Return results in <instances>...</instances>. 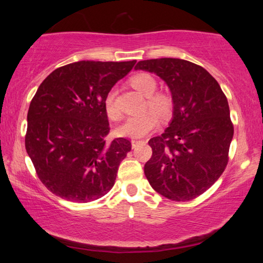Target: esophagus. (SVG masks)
I'll return each mask as SVG.
<instances>
[{
    "label": "esophagus",
    "mask_w": 263,
    "mask_h": 263,
    "mask_svg": "<svg viewBox=\"0 0 263 263\" xmlns=\"http://www.w3.org/2000/svg\"><path fill=\"white\" fill-rule=\"evenodd\" d=\"M132 148H137L139 144L140 143H142V141H140V140H132Z\"/></svg>",
    "instance_id": "1"
}]
</instances>
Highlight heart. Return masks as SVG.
<instances>
[{
    "mask_svg": "<svg viewBox=\"0 0 263 263\" xmlns=\"http://www.w3.org/2000/svg\"><path fill=\"white\" fill-rule=\"evenodd\" d=\"M131 85L138 91L147 96V106L154 110L161 119L170 117L173 111V99L167 92L156 91L157 89V80L155 78L142 72L131 78ZM105 113L111 121H119L122 119V111L116 104V90L110 89L104 99ZM153 111V112H154ZM151 110L143 111V113L128 117L123 124L117 128V133L120 136L139 139L146 137L150 132H153L158 126V117Z\"/></svg>",
    "mask_w": 263,
    "mask_h": 263,
    "instance_id": "obj_1",
    "label": "heart"
}]
</instances>
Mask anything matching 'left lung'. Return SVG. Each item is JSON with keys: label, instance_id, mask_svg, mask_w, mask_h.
<instances>
[{"label": "left lung", "instance_id": "1", "mask_svg": "<svg viewBox=\"0 0 263 263\" xmlns=\"http://www.w3.org/2000/svg\"><path fill=\"white\" fill-rule=\"evenodd\" d=\"M135 69L160 77L174 103L170 126L148 142L147 180L167 199H195L220 177L230 158L234 125L225 93L208 71L185 60H146Z\"/></svg>", "mask_w": 263, "mask_h": 263}]
</instances>
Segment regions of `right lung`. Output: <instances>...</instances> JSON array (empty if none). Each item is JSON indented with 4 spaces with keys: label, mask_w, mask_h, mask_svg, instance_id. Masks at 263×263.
Here are the masks:
<instances>
[{
    "label": "right lung",
    "mask_w": 263,
    "mask_h": 263,
    "mask_svg": "<svg viewBox=\"0 0 263 263\" xmlns=\"http://www.w3.org/2000/svg\"><path fill=\"white\" fill-rule=\"evenodd\" d=\"M137 61H80L54 70L31 99L25 146L38 178L72 202H90L113 187L130 140L107 142L104 99Z\"/></svg>",
    "instance_id": "obj_1"
}]
</instances>
